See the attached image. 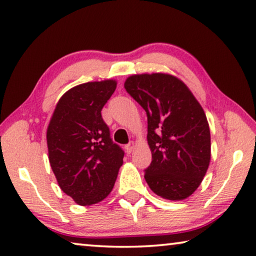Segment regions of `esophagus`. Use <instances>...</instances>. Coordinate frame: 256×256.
Returning <instances> with one entry per match:
<instances>
[{
  "instance_id": "1",
  "label": "esophagus",
  "mask_w": 256,
  "mask_h": 256,
  "mask_svg": "<svg viewBox=\"0 0 256 256\" xmlns=\"http://www.w3.org/2000/svg\"><path fill=\"white\" fill-rule=\"evenodd\" d=\"M134 146H136V144H134V142L132 141V142H130V144L125 146V149H126V151L128 154H131L132 151H133V149H134Z\"/></svg>"
}]
</instances>
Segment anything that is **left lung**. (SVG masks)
<instances>
[{
	"label": "left lung",
	"instance_id": "1",
	"mask_svg": "<svg viewBox=\"0 0 256 256\" xmlns=\"http://www.w3.org/2000/svg\"><path fill=\"white\" fill-rule=\"evenodd\" d=\"M124 86L148 116L152 162L146 183L166 200H185L202 183L211 159L204 110L188 86L168 73L133 74Z\"/></svg>",
	"mask_w": 256,
	"mask_h": 256
}]
</instances>
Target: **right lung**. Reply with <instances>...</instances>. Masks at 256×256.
Instances as JSON below:
<instances>
[{
    "label": "right lung",
    "instance_id": "add662e5",
    "mask_svg": "<svg viewBox=\"0 0 256 256\" xmlns=\"http://www.w3.org/2000/svg\"><path fill=\"white\" fill-rule=\"evenodd\" d=\"M116 80L76 86L56 104L47 128L48 160L60 190L79 206L102 201L114 188L124 152L112 144L102 110Z\"/></svg>",
    "mask_w": 256,
    "mask_h": 256
}]
</instances>
